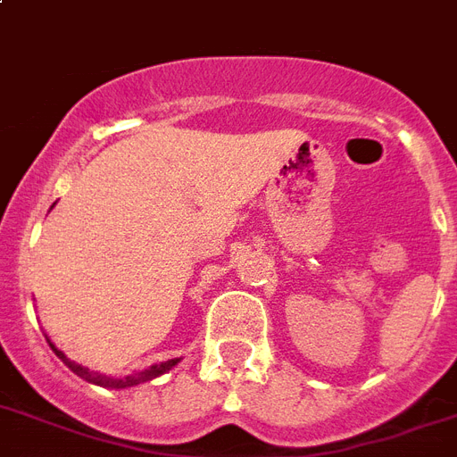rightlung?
Masks as SVG:
<instances>
[{
    "label": "right lung",
    "mask_w": 457,
    "mask_h": 457,
    "mask_svg": "<svg viewBox=\"0 0 457 457\" xmlns=\"http://www.w3.org/2000/svg\"><path fill=\"white\" fill-rule=\"evenodd\" d=\"M53 205H55V203H53ZM46 341H48V345H51L53 353L58 355V360H62V364H65V367H70L71 371L77 373L79 378L88 380V383H93V386L109 387V390H126V387H133V386H139V383H146V380L158 378V376H163V373H168L170 369L175 367L177 361L182 360V357H175V360L158 361V364H152V367L139 369V371H133V373H130V376H123V378H114V376H104V373L90 371L88 367H84V364H79V361L70 360V357H67L65 353H62V350L55 348V343H53L48 337H46Z\"/></svg>",
    "instance_id": "add662e5"
}]
</instances>
